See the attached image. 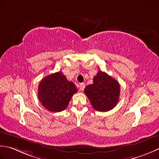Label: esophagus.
Listing matches in <instances>:
<instances>
[{
  "label": "esophagus",
  "mask_w": 159,
  "mask_h": 159,
  "mask_svg": "<svg viewBox=\"0 0 159 159\" xmlns=\"http://www.w3.org/2000/svg\"><path fill=\"white\" fill-rule=\"evenodd\" d=\"M79 88H80V90H81V91H82V90H84V88H85V84H84V83H81L80 84V86H79Z\"/></svg>",
  "instance_id": "obj_1"
}]
</instances>
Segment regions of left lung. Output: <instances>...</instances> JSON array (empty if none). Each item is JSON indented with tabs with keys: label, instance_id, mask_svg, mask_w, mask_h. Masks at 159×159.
I'll use <instances>...</instances> for the list:
<instances>
[{
	"label": "left lung",
	"instance_id": "1",
	"mask_svg": "<svg viewBox=\"0 0 159 159\" xmlns=\"http://www.w3.org/2000/svg\"><path fill=\"white\" fill-rule=\"evenodd\" d=\"M84 93L94 109L101 112L109 111L119 101L120 85L108 74L99 70L94 77L93 83L84 89Z\"/></svg>",
	"mask_w": 159,
	"mask_h": 159
}]
</instances>
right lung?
I'll return each instance as SVG.
<instances>
[{"label": "right lung", "mask_w": 159, "mask_h": 159, "mask_svg": "<svg viewBox=\"0 0 159 159\" xmlns=\"http://www.w3.org/2000/svg\"><path fill=\"white\" fill-rule=\"evenodd\" d=\"M77 89L68 81L61 71L45 77L38 86V98L45 108L51 112H61L69 105Z\"/></svg>", "instance_id": "obj_1"}]
</instances>
